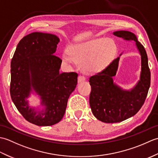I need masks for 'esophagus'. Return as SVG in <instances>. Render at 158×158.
Wrapping results in <instances>:
<instances>
[{
	"label": "esophagus",
	"instance_id": "34e87169",
	"mask_svg": "<svg viewBox=\"0 0 158 158\" xmlns=\"http://www.w3.org/2000/svg\"><path fill=\"white\" fill-rule=\"evenodd\" d=\"M84 81H85V77L84 76L80 75L78 77V83H81Z\"/></svg>",
	"mask_w": 158,
	"mask_h": 158
}]
</instances>
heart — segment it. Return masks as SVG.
Returning <instances> with one entry per match:
<instances>
[{"label": "heart", "mask_w": 158, "mask_h": 158, "mask_svg": "<svg viewBox=\"0 0 158 158\" xmlns=\"http://www.w3.org/2000/svg\"><path fill=\"white\" fill-rule=\"evenodd\" d=\"M116 52L117 45L113 40L98 37L70 46L69 52L64 53L62 58L68 64L73 60L81 63L85 72H98L109 64Z\"/></svg>", "instance_id": "b5f03b06"}]
</instances>
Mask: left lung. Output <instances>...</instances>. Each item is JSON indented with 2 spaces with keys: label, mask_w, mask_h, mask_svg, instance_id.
<instances>
[{
  "label": "left lung",
  "mask_w": 158,
  "mask_h": 158,
  "mask_svg": "<svg viewBox=\"0 0 158 158\" xmlns=\"http://www.w3.org/2000/svg\"><path fill=\"white\" fill-rule=\"evenodd\" d=\"M113 34L125 41L135 42L141 59V70L140 79L132 88L124 89L117 85L113 77L116 75L121 53L102 71L89 77L92 88L89 105L94 115L105 123L120 122L135 115L145 102L151 83L148 58L136 36L127 31H115Z\"/></svg>",
  "instance_id": "left-lung-1"
}]
</instances>
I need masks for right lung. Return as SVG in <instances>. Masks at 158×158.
Instances as JSON below:
<instances>
[{"mask_svg":"<svg viewBox=\"0 0 158 158\" xmlns=\"http://www.w3.org/2000/svg\"><path fill=\"white\" fill-rule=\"evenodd\" d=\"M59 42L55 35L31 33L20 40L11 60L12 101L22 116L36 126H52L62 119L77 84V73H60L62 60L56 53ZM31 93L40 96L39 107L29 106Z\"/></svg>","mask_w":158,"mask_h":158,"instance_id":"right-lung-1","label":"right lung"}]
</instances>
